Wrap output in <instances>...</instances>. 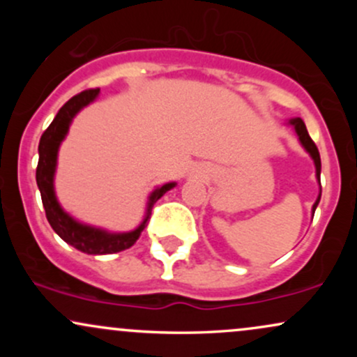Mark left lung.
<instances>
[{
	"mask_svg": "<svg viewBox=\"0 0 357 357\" xmlns=\"http://www.w3.org/2000/svg\"><path fill=\"white\" fill-rule=\"evenodd\" d=\"M290 124H292L294 127H296L297 136H298V139H301L302 146L305 147L307 153H309L310 155H312V159H314V162H315V169H317V179H319V181H321V154H319L317 146H315V142L312 141V139H310L309 132H307L304 121H302L301 117H297V119H292V121H290ZM321 192H322V191H321ZM319 202H321V196H319L317 202L314 203V206H312V213L315 211V208H317Z\"/></svg>",
	"mask_w": 357,
	"mask_h": 357,
	"instance_id": "left-lung-1",
	"label": "left lung"
}]
</instances>
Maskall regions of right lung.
<instances>
[{"mask_svg":"<svg viewBox=\"0 0 357 357\" xmlns=\"http://www.w3.org/2000/svg\"><path fill=\"white\" fill-rule=\"evenodd\" d=\"M97 93H99V89H89L73 96L70 100L65 102L63 107L59 110V114L53 119L52 124L42 134L38 144L36 184H38L40 195H42L45 215H47L48 223H50V227L55 230L56 235L63 241H67L68 245H72L73 248L89 253V255H107V253L122 252V250L132 247L136 243L141 231L144 230L146 221L149 220L154 203L166 191L174 188V183H167L165 186L158 188L151 195L144 221H142L141 227L129 233H107L104 230H99V228L87 227V225H82L79 221H75L72 216H68L67 213L61 210L55 198V191H53V174H55L59 146L63 141L65 134H67L73 116L82 107H85V105L96 99Z\"/></svg>","mask_w":357,"mask_h":357,"instance_id":"add662e5","label":"right lung"}]
</instances>
